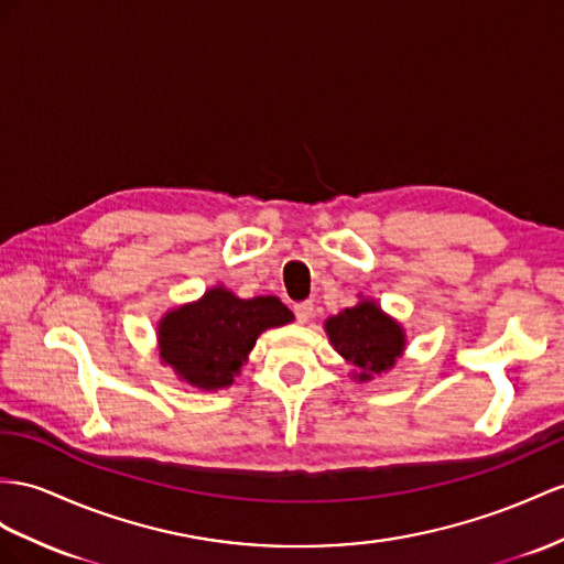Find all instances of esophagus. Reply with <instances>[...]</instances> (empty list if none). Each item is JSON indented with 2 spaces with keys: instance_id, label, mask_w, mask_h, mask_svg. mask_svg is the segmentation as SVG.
Masks as SVG:
<instances>
[{
  "instance_id": "esophagus-1",
  "label": "esophagus",
  "mask_w": 564,
  "mask_h": 564,
  "mask_svg": "<svg viewBox=\"0 0 564 564\" xmlns=\"http://www.w3.org/2000/svg\"><path fill=\"white\" fill-rule=\"evenodd\" d=\"M312 314H314L312 302H300V305H295V316L300 324H307L312 319Z\"/></svg>"
}]
</instances>
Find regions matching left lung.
Returning a JSON list of instances; mask_svg holds the SVG:
<instances>
[{"mask_svg": "<svg viewBox=\"0 0 564 564\" xmlns=\"http://www.w3.org/2000/svg\"><path fill=\"white\" fill-rule=\"evenodd\" d=\"M324 330L334 350L352 367L350 377L367 383L391 371L405 355V328L391 314H386L377 300L359 295L352 307L328 316Z\"/></svg>", "mask_w": 564, "mask_h": 564, "instance_id": "left-lung-1", "label": "left lung"}]
</instances>
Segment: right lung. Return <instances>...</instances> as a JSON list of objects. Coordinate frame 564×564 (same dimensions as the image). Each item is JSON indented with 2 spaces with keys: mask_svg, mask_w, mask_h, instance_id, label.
<instances>
[{
  "mask_svg": "<svg viewBox=\"0 0 564 564\" xmlns=\"http://www.w3.org/2000/svg\"><path fill=\"white\" fill-rule=\"evenodd\" d=\"M293 319V312L279 297L242 300L224 285H212L199 300L171 307L159 319V359L183 383L199 391H221L234 386L257 338L267 328Z\"/></svg>",
  "mask_w": 564,
  "mask_h": 564,
  "instance_id": "obj_1",
  "label": "right lung"
}]
</instances>
